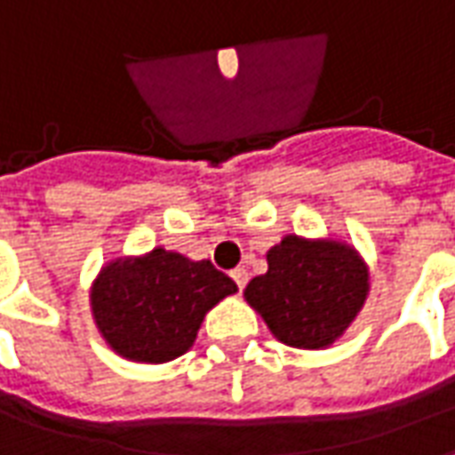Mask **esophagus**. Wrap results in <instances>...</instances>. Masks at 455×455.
<instances>
[{"instance_id": "esophagus-1", "label": "esophagus", "mask_w": 455, "mask_h": 455, "mask_svg": "<svg viewBox=\"0 0 455 455\" xmlns=\"http://www.w3.org/2000/svg\"><path fill=\"white\" fill-rule=\"evenodd\" d=\"M231 277H234V283L238 285V290H243L248 283V270L246 267H236V270H231Z\"/></svg>"}]
</instances>
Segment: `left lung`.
Returning <instances> with one entry per match:
<instances>
[{
	"label": "left lung",
	"mask_w": 455,
	"mask_h": 455,
	"mask_svg": "<svg viewBox=\"0 0 455 455\" xmlns=\"http://www.w3.org/2000/svg\"><path fill=\"white\" fill-rule=\"evenodd\" d=\"M266 258L267 273L253 277L243 297L277 341L326 348L365 305L368 266L348 243L290 234Z\"/></svg>",
	"instance_id": "left-lung-1"
}]
</instances>
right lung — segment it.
Returning <instances> with one entry per match:
<instances>
[{
    "mask_svg": "<svg viewBox=\"0 0 455 455\" xmlns=\"http://www.w3.org/2000/svg\"><path fill=\"white\" fill-rule=\"evenodd\" d=\"M238 287L209 260L153 248L116 258L90 290L94 324L121 358L168 363L192 348L202 319Z\"/></svg>",
    "mask_w": 455,
    "mask_h": 455,
    "instance_id": "add662e5",
    "label": "right lung"
}]
</instances>
